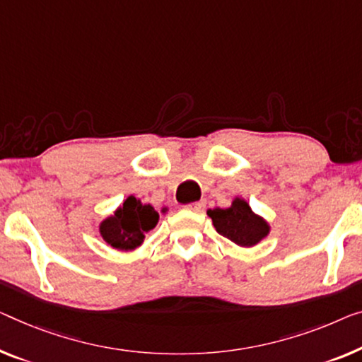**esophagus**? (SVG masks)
Masks as SVG:
<instances>
[{"instance_id": "obj_1", "label": "esophagus", "mask_w": 362, "mask_h": 362, "mask_svg": "<svg viewBox=\"0 0 362 362\" xmlns=\"http://www.w3.org/2000/svg\"><path fill=\"white\" fill-rule=\"evenodd\" d=\"M204 206H206V203H204L202 199V202H195L192 204H187V209H190V211H193V213H202Z\"/></svg>"}]
</instances>
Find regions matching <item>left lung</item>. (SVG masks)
Returning <instances> with one entry per match:
<instances>
[{"label": "left lung", "mask_w": 362, "mask_h": 362, "mask_svg": "<svg viewBox=\"0 0 362 362\" xmlns=\"http://www.w3.org/2000/svg\"><path fill=\"white\" fill-rule=\"evenodd\" d=\"M208 216L221 235L240 247L257 245L269 234V224L253 213L249 203L242 198H234L229 208L208 209Z\"/></svg>", "instance_id": "obj_1"}]
</instances>
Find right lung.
<instances>
[{
    "label": "right lung",
    "instance_id": "add662e5",
    "mask_svg": "<svg viewBox=\"0 0 362 362\" xmlns=\"http://www.w3.org/2000/svg\"><path fill=\"white\" fill-rule=\"evenodd\" d=\"M159 214L151 204H143L128 197L120 208L99 226V233L107 244L117 250H134L143 244L144 234L156 228Z\"/></svg>",
    "mask_w": 362,
    "mask_h": 362
}]
</instances>
